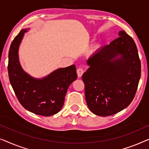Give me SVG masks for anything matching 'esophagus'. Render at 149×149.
Returning a JSON list of instances; mask_svg holds the SVG:
<instances>
[{"label": "esophagus", "mask_w": 149, "mask_h": 149, "mask_svg": "<svg viewBox=\"0 0 149 149\" xmlns=\"http://www.w3.org/2000/svg\"><path fill=\"white\" fill-rule=\"evenodd\" d=\"M84 71L83 69H81V68L77 69V76H78L79 77H81V75H82V74H84Z\"/></svg>", "instance_id": "esophagus-1"}]
</instances>
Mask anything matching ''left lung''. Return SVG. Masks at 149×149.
<instances>
[{
    "mask_svg": "<svg viewBox=\"0 0 149 149\" xmlns=\"http://www.w3.org/2000/svg\"><path fill=\"white\" fill-rule=\"evenodd\" d=\"M98 49L86 61L89 68L82 75L87 105L94 114L109 116L132 101L141 74L136 45L128 34Z\"/></svg>",
    "mask_w": 149,
    "mask_h": 149,
    "instance_id": "8db88e82",
    "label": "left lung"
}]
</instances>
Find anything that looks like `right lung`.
Listing matches in <instances>:
<instances>
[{
  "mask_svg": "<svg viewBox=\"0 0 149 149\" xmlns=\"http://www.w3.org/2000/svg\"><path fill=\"white\" fill-rule=\"evenodd\" d=\"M29 30H21L10 47L8 63L10 83L26 109L39 116H53L61 109L69 86L77 79L76 68L72 65L57 69L42 78H36L25 72L19 63L18 52L25 33Z\"/></svg>",
  "mask_w": 149,
  "mask_h": 149,
  "instance_id": "add662e5",
  "label": "right lung"
}]
</instances>
